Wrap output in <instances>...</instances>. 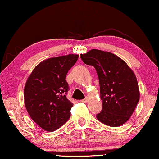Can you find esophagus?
<instances>
[{"label":"esophagus","mask_w":159,"mask_h":159,"mask_svg":"<svg viewBox=\"0 0 159 159\" xmlns=\"http://www.w3.org/2000/svg\"><path fill=\"white\" fill-rule=\"evenodd\" d=\"M88 100H89V99H88L87 98H85V99H83V100H81V102H84V103H85V102H88Z\"/></svg>","instance_id":"esophagus-1"}]
</instances>
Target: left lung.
<instances>
[{"label": "left lung", "instance_id": "1", "mask_svg": "<svg viewBox=\"0 0 159 159\" xmlns=\"http://www.w3.org/2000/svg\"><path fill=\"white\" fill-rule=\"evenodd\" d=\"M84 64L95 67L100 83L101 112L97 119L110 127H119L129 119L139 100L137 78L119 57L92 49L80 54Z\"/></svg>", "mask_w": 159, "mask_h": 159}]
</instances>
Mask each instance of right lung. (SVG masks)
I'll return each instance as SVG.
<instances>
[{
  "label": "right lung",
  "mask_w": 159,
  "mask_h": 159,
  "mask_svg": "<svg viewBox=\"0 0 159 159\" xmlns=\"http://www.w3.org/2000/svg\"><path fill=\"white\" fill-rule=\"evenodd\" d=\"M79 55L50 58L32 70L24 89L25 105L30 117L42 129L53 132L66 123L73 103L67 99L69 90L66 76Z\"/></svg>",
  "instance_id": "1"
}]
</instances>
